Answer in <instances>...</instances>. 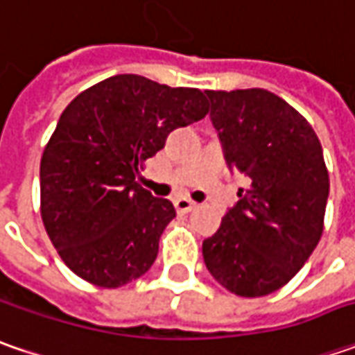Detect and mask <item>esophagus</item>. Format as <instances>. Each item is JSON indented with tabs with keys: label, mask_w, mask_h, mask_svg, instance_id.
Returning a JSON list of instances; mask_svg holds the SVG:
<instances>
[{
	"label": "esophagus",
	"mask_w": 355,
	"mask_h": 355,
	"mask_svg": "<svg viewBox=\"0 0 355 355\" xmlns=\"http://www.w3.org/2000/svg\"><path fill=\"white\" fill-rule=\"evenodd\" d=\"M173 205H175V211L178 213H189L191 209H196L198 207V203L196 201H191V199L187 198H178L173 201Z\"/></svg>",
	"instance_id": "1"
}]
</instances>
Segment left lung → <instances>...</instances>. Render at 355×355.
<instances>
[{
	"instance_id": "left-lung-1",
	"label": "left lung",
	"mask_w": 355,
	"mask_h": 355,
	"mask_svg": "<svg viewBox=\"0 0 355 355\" xmlns=\"http://www.w3.org/2000/svg\"><path fill=\"white\" fill-rule=\"evenodd\" d=\"M229 170L251 184L203 241L211 277L237 296L279 291L302 268L324 229L330 191L316 132L265 89L205 90Z\"/></svg>"
}]
</instances>
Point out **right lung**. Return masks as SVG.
Returning a JSON list of instances; mask_svg holds the SVG:
<instances>
[{"instance_id":"obj_1","label":"right lung","mask_w":355,"mask_h":355,"mask_svg":"<svg viewBox=\"0 0 355 355\" xmlns=\"http://www.w3.org/2000/svg\"><path fill=\"white\" fill-rule=\"evenodd\" d=\"M207 110L201 90L140 75L110 76L64 108L41 157V217L76 277L118 288L150 270L175 209L136 175L171 130Z\"/></svg>"}]
</instances>
